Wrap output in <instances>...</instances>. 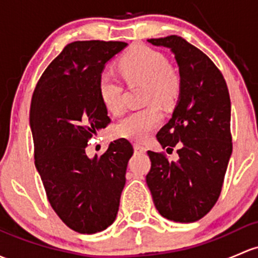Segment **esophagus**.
<instances>
[{
    "instance_id": "1",
    "label": "esophagus",
    "mask_w": 258,
    "mask_h": 258,
    "mask_svg": "<svg viewBox=\"0 0 258 258\" xmlns=\"http://www.w3.org/2000/svg\"><path fill=\"white\" fill-rule=\"evenodd\" d=\"M134 148H135V151L136 152H146L147 150H146V147L145 146H142V145H140V143H134Z\"/></svg>"
}]
</instances>
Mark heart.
<instances>
[{
    "label": "heart",
    "instance_id": "b5f03b06",
    "mask_svg": "<svg viewBox=\"0 0 258 258\" xmlns=\"http://www.w3.org/2000/svg\"><path fill=\"white\" fill-rule=\"evenodd\" d=\"M120 72L128 84L143 83L146 102L157 101L169 105L177 97L180 80L174 69L167 65V59L159 51L146 45H138L124 54L120 60ZM99 94L102 104L113 115L126 108L123 85L113 73L104 72L99 79ZM162 122V112L154 104L134 111L116 126L120 137L145 141Z\"/></svg>",
    "mask_w": 258,
    "mask_h": 258
}]
</instances>
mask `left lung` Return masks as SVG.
<instances>
[{
    "label": "left lung",
    "instance_id": "1",
    "mask_svg": "<svg viewBox=\"0 0 258 258\" xmlns=\"http://www.w3.org/2000/svg\"><path fill=\"white\" fill-rule=\"evenodd\" d=\"M148 42L174 54L180 88L172 118L157 134L168 153L179 146V158L173 162L164 153L148 151L151 170L146 181L162 216L194 222L218 202L232 153L229 90L211 59L181 37Z\"/></svg>",
    "mask_w": 258,
    "mask_h": 258
}]
</instances>
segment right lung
I'll return each instance as SVG.
<instances>
[{"mask_svg":"<svg viewBox=\"0 0 258 258\" xmlns=\"http://www.w3.org/2000/svg\"><path fill=\"white\" fill-rule=\"evenodd\" d=\"M124 42H73L48 65L32 96L29 124L34 164L47 198L67 226L95 234L115 221L126 169L134 154L120 138L89 158L88 141L110 122L99 94L105 64Z\"/></svg>","mask_w":258,"mask_h":258,"instance_id":"add662e5","label":"right lung"}]
</instances>
